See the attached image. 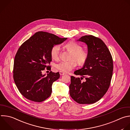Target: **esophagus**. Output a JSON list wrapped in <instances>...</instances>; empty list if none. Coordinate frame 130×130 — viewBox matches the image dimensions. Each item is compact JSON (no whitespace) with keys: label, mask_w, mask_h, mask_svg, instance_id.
I'll use <instances>...</instances> for the list:
<instances>
[{"label":"esophagus","mask_w":130,"mask_h":130,"mask_svg":"<svg viewBox=\"0 0 130 130\" xmlns=\"http://www.w3.org/2000/svg\"><path fill=\"white\" fill-rule=\"evenodd\" d=\"M66 73H65V72H62V71H60V74L61 75H64V74H65Z\"/></svg>","instance_id":"esophagus-1"}]
</instances>
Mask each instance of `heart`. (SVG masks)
<instances>
[{"instance_id":"1","label":"heart","mask_w":130,"mask_h":130,"mask_svg":"<svg viewBox=\"0 0 130 130\" xmlns=\"http://www.w3.org/2000/svg\"><path fill=\"white\" fill-rule=\"evenodd\" d=\"M66 49L71 53L69 61H62L56 65V67L59 70L67 72L74 68L77 65H84L87 61L89 54L87 51L82 50V46L77 42L71 41L68 42L65 46ZM51 55L54 60L59 59L60 55V45L56 44L54 45L51 50Z\"/></svg>"}]
</instances>
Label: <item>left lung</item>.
I'll return each instance as SVG.
<instances>
[{"label": "left lung", "mask_w": 130, "mask_h": 130, "mask_svg": "<svg viewBox=\"0 0 130 130\" xmlns=\"http://www.w3.org/2000/svg\"><path fill=\"white\" fill-rule=\"evenodd\" d=\"M77 41L87 45L88 58L82 68L74 72L80 78L71 76L69 93L80 104H91L99 101L108 90L112 76V56L105 43L92 35H86ZM85 77L86 81L80 79Z\"/></svg>", "instance_id": "8db88e82"}]
</instances>
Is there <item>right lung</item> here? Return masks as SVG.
<instances>
[{
  "label": "right lung",
  "mask_w": 130,
  "mask_h": 130,
  "mask_svg": "<svg viewBox=\"0 0 130 130\" xmlns=\"http://www.w3.org/2000/svg\"><path fill=\"white\" fill-rule=\"evenodd\" d=\"M67 38L44 31H38L25 41L15 57L13 77L21 94L27 99L41 102L52 94L53 83L59 78L60 73L51 71L42 74L52 61L51 50Z\"/></svg>",
  "instance_id": "obj_1"
}]
</instances>
